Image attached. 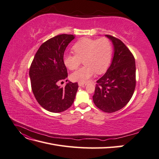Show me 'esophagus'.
Here are the masks:
<instances>
[{
  "label": "esophagus",
  "mask_w": 159,
  "mask_h": 159,
  "mask_svg": "<svg viewBox=\"0 0 159 159\" xmlns=\"http://www.w3.org/2000/svg\"><path fill=\"white\" fill-rule=\"evenodd\" d=\"M78 85H79V86H81V87H85V86L86 85V84L79 82V83H78Z\"/></svg>",
  "instance_id": "34e87169"
}]
</instances>
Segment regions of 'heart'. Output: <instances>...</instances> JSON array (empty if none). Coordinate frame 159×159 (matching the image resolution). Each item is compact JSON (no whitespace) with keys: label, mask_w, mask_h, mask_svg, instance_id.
I'll list each match as a JSON object with an SVG mask.
<instances>
[{"label":"heart","mask_w":159,"mask_h":159,"mask_svg":"<svg viewBox=\"0 0 159 159\" xmlns=\"http://www.w3.org/2000/svg\"><path fill=\"white\" fill-rule=\"evenodd\" d=\"M73 50L75 54L65 55L64 64L70 70H75L84 60L85 66L72 73L71 79L85 83L95 72L100 74L107 69L111 60L113 48L106 37L84 38L75 43Z\"/></svg>","instance_id":"heart-1"}]
</instances>
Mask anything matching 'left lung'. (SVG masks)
<instances>
[{"label":"left lung","instance_id":"obj_1","mask_svg":"<svg viewBox=\"0 0 159 159\" xmlns=\"http://www.w3.org/2000/svg\"><path fill=\"white\" fill-rule=\"evenodd\" d=\"M114 46L112 63L96 82L93 103L105 113L121 109L129 103L136 86L134 57L124 43L118 38L106 35Z\"/></svg>","mask_w":159,"mask_h":159}]
</instances>
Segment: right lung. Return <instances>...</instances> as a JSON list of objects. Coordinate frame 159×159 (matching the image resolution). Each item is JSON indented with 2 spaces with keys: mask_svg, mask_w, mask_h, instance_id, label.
Instances as JSON below:
<instances>
[{
  "mask_svg": "<svg viewBox=\"0 0 159 159\" xmlns=\"http://www.w3.org/2000/svg\"><path fill=\"white\" fill-rule=\"evenodd\" d=\"M74 38L63 34L48 40L36 52L30 66L29 75L34 95L43 108L52 113H60L70 107L78 89L77 82H69L65 88L57 85L68 77L64 54Z\"/></svg>",
  "mask_w": 159,
  "mask_h": 159,
  "instance_id": "right-lung-1",
  "label": "right lung"
}]
</instances>
